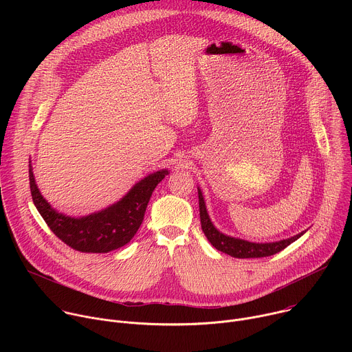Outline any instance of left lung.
Segmentation results:
<instances>
[{
  "mask_svg": "<svg viewBox=\"0 0 352 352\" xmlns=\"http://www.w3.org/2000/svg\"><path fill=\"white\" fill-rule=\"evenodd\" d=\"M199 195V214H200V224H202V230L209 239V242L221 252L232 256V258H265L272 256L274 254H278L280 250L285 249L289 243H292L295 239H298L304 232H300L295 236H291L288 239H283L278 242H269V243H255L248 242L239 238H231L224 234H221L210 221L209 214L206 212L205 200L202 196V192H197Z\"/></svg>",
  "mask_w": 352,
  "mask_h": 352,
  "instance_id": "left-lung-1",
  "label": "left lung"
}]
</instances>
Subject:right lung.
I'll use <instances>...</instances> for the list:
<instances>
[{
	"instance_id": "add662e5",
	"label": "right lung",
	"mask_w": 352,
	"mask_h": 352,
	"mask_svg": "<svg viewBox=\"0 0 352 352\" xmlns=\"http://www.w3.org/2000/svg\"><path fill=\"white\" fill-rule=\"evenodd\" d=\"M167 174V170L150 174L116 205L79 219L64 216L52 209L36 186L32 168L29 170V185L36 209L57 238L79 252L107 254L126 245L133 238L143 221L150 196Z\"/></svg>"
}]
</instances>
